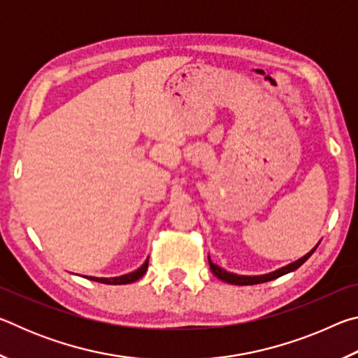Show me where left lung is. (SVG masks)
Listing matches in <instances>:
<instances>
[{
    "mask_svg": "<svg viewBox=\"0 0 358 358\" xmlns=\"http://www.w3.org/2000/svg\"><path fill=\"white\" fill-rule=\"evenodd\" d=\"M317 248V246H316ZM316 248L314 250H311L310 252L306 254V256H303L301 259L295 260L294 264H290L287 266H282V268L273 271V273H268V275H262V276H240V275H234V273H229V271L222 270L221 266L215 265L213 262H211L210 257H208V264H210V270L213 271V275L216 278H220V280H222L224 282H229V284H237V286H252V284H260V282H266V281H271V280H276V278H280L282 275L286 273H290V271H294L299 268V266H301L303 264L306 262L308 259L311 257V254L316 251Z\"/></svg>",
    "mask_w": 358,
    "mask_h": 358,
    "instance_id": "left-lung-1",
    "label": "left lung"
}]
</instances>
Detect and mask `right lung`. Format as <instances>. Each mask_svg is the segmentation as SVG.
Returning a JSON list of instances; mask_svg holds the SVG:
<instances>
[{
  "instance_id": "right-lung-1",
  "label": "right lung",
  "mask_w": 358,
  "mask_h": 358,
  "mask_svg": "<svg viewBox=\"0 0 358 358\" xmlns=\"http://www.w3.org/2000/svg\"><path fill=\"white\" fill-rule=\"evenodd\" d=\"M147 268H148V260H145V264L141 266V268L132 271V273L117 276V278H93V276H90V280H93L96 282H102V284H129V282H134L137 280H141V278L145 275V271H147Z\"/></svg>"
}]
</instances>
